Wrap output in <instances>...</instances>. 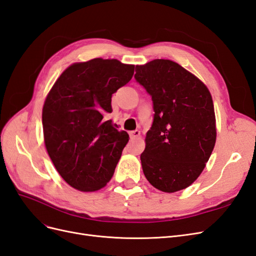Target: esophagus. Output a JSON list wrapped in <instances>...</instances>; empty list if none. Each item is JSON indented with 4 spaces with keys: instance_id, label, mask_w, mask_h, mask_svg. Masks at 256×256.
Returning a JSON list of instances; mask_svg holds the SVG:
<instances>
[{
    "instance_id": "esophagus-1",
    "label": "esophagus",
    "mask_w": 256,
    "mask_h": 256,
    "mask_svg": "<svg viewBox=\"0 0 256 256\" xmlns=\"http://www.w3.org/2000/svg\"><path fill=\"white\" fill-rule=\"evenodd\" d=\"M140 134H141L140 130H134V131H131V132H130V138H138V136H140Z\"/></svg>"
}]
</instances>
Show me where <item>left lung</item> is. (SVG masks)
<instances>
[{
	"instance_id": "obj_1",
	"label": "left lung",
	"mask_w": 256,
	"mask_h": 256,
	"mask_svg": "<svg viewBox=\"0 0 256 256\" xmlns=\"http://www.w3.org/2000/svg\"><path fill=\"white\" fill-rule=\"evenodd\" d=\"M134 78L152 96L154 111L141 154L146 180L166 193L188 188L203 172L216 144L210 92L170 60L136 65Z\"/></svg>"
}]
</instances>
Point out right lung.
Returning <instances> with one entry per match:
<instances>
[{"instance_id":"right-lung-1","label":"right lung","mask_w":256,"mask_h":256,"mask_svg":"<svg viewBox=\"0 0 256 256\" xmlns=\"http://www.w3.org/2000/svg\"><path fill=\"white\" fill-rule=\"evenodd\" d=\"M134 65L92 58L62 72L46 97L42 129L46 150L72 188L94 192L112 178L129 136L104 115L112 94L127 84Z\"/></svg>"}]
</instances>
